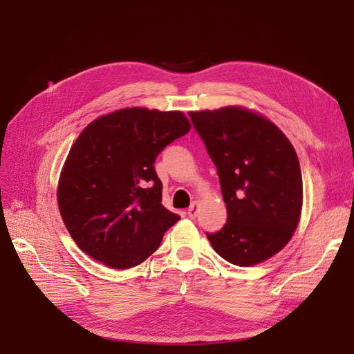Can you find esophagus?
<instances>
[{
	"label": "esophagus",
	"mask_w": 354,
	"mask_h": 354,
	"mask_svg": "<svg viewBox=\"0 0 354 354\" xmlns=\"http://www.w3.org/2000/svg\"><path fill=\"white\" fill-rule=\"evenodd\" d=\"M198 211H199V202H198V201H195V202L192 203V205L189 207V209H187V216H189L190 218H195V217L198 216Z\"/></svg>",
	"instance_id": "esophagus-1"
}]
</instances>
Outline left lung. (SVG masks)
I'll list each match as a JSON object with an SVG mask.
<instances>
[{"label":"left lung","mask_w":354,"mask_h":354,"mask_svg":"<svg viewBox=\"0 0 354 354\" xmlns=\"http://www.w3.org/2000/svg\"><path fill=\"white\" fill-rule=\"evenodd\" d=\"M217 167L227 223L207 238L241 267L260 264L291 241L301 217L303 177L295 149L269 118L242 106L189 112Z\"/></svg>","instance_id":"left-lung-1"}]
</instances>
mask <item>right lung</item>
I'll return each instance as SVG.
<instances>
[{
	"label": "right lung",
	"instance_id": "add662e5",
	"mask_svg": "<svg viewBox=\"0 0 354 354\" xmlns=\"http://www.w3.org/2000/svg\"><path fill=\"white\" fill-rule=\"evenodd\" d=\"M180 111L124 108L84 128L60 171L57 203L80 248L112 269L149 259L180 220L162 201L155 159L190 130Z\"/></svg>",
	"mask_w": 354,
	"mask_h": 354
}]
</instances>
